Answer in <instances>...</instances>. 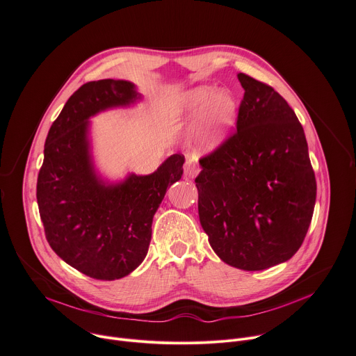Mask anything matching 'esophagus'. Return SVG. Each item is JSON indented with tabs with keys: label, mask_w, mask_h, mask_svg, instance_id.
Here are the masks:
<instances>
[{
	"label": "esophagus",
	"mask_w": 356,
	"mask_h": 356,
	"mask_svg": "<svg viewBox=\"0 0 356 356\" xmlns=\"http://www.w3.org/2000/svg\"><path fill=\"white\" fill-rule=\"evenodd\" d=\"M196 173H197V166L195 163V160L187 159V161L184 163V175L187 177H195Z\"/></svg>",
	"instance_id": "obj_1"
}]
</instances>
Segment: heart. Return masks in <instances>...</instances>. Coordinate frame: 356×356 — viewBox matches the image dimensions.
Segmentation results:
<instances>
[{"instance_id":"heart-1","label":"heart","mask_w":356,"mask_h":356,"mask_svg":"<svg viewBox=\"0 0 356 356\" xmlns=\"http://www.w3.org/2000/svg\"><path fill=\"white\" fill-rule=\"evenodd\" d=\"M180 113L190 122L199 120L197 136L203 149L217 146L236 123L238 104L236 96L213 85H199L184 90L177 101Z\"/></svg>"}]
</instances>
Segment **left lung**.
<instances>
[{
  "label": "left lung",
  "instance_id": "obj_1",
  "mask_svg": "<svg viewBox=\"0 0 356 356\" xmlns=\"http://www.w3.org/2000/svg\"><path fill=\"white\" fill-rule=\"evenodd\" d=\"M237 76L244 89L237 131L200 159L199 217L225 264L260 271L301 247L316 181L296 112L270 85Z\"/></svg>",
  "mask_w": 356,
  "mask_h": 356
}]
</instances>
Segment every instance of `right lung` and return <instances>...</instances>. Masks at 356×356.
I'll return each mask as SVG.
<instances>
[{"label": "right lung", "instance_id": "right-lung-1", "mask_svg": "<svg viewBox=\"0 0 356 356\" xmlns=\"http://www.w3.org/2000/svg\"><path fill=\"white\" fill-rule=\"evenodd\" d=\"M142 99L129 81L82 85L52 123L37 181V202L51 248L95 280H119L138 268L149 250L152 221L166 190L183 175V154L156 172L106 183L95 172L89 118Z\"/></svg>", "mask_w": 356, "mask_h": 356}]
</instances>
